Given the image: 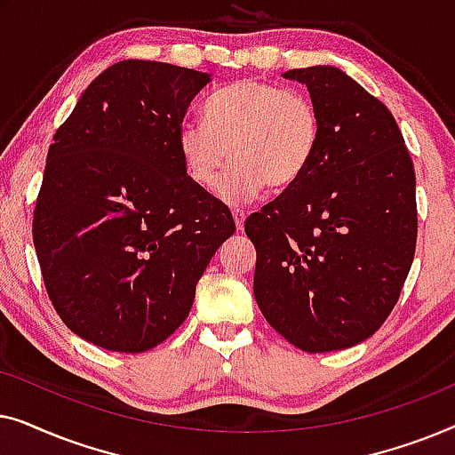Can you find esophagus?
<instances>
[{"label":"esophagus","mask_w":455,"mask_h":455,"mask_svg":"<svg viewBox=\"0 0 455 455\" xmlns=\"http://www.w3.org/2000/svg\"><path fill=\"white\" fill-rule=\"evenodd\" d=\"M232 217H234L235 228H238V229H244V221H246V213H244V211L234 209V211H232Z\"/></svg>","instance_id":"34e87169"}]
</instances>
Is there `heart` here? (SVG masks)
I'll return each mask as SVG.
<instances>
[{
    "label": "heart",
    "instance_id": "obj_1",
    "mask_svg": "<svg viewBox=\"0 0 455 455\" xmlns=\"http://www.w3.org/2000/svg\"><path fill=\"white\" fill-rule=\"evenodd\" d=\"M321 142L316 105L285 86L242 78L204 99L203 120L184 122L178 148L188 178L201 188L220 184L223 201L240 204L267 186L290 188L313 164Z\"/></svg>",
    "mask_w": 455,
    "mask_h": 455
}]
</instances>
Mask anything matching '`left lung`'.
<instances>
[{
    "mask_svg": "<svg viewBox=\"0 0 455 455\" xmlns=\"http://www.w3.org/2000/svg\"><path fill=\"white\" fill-rule=\"evenodd\" d=\"M321 116L307 173L244 223L257 248L254 298L304 352L369 339L414 260L416 176L391 111L338 68L290 70Z\"/></svg>",
    "mask_w": 455,
    "mask_h": 455,
    "instance_id": "8db88e82",
    "label": "left lung"
}]
</instances>
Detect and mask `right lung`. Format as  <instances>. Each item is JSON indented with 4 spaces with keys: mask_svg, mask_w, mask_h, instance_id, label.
Masks as SVG:
<instances>
[{
    "mask_svg": "<svg viewBox=\"0 0 455 455\" xmlns=\"http://www.w3.org/2000/svg\"><path fill=\"white\" fill-rule=\"evenodd\" d=\"M209 74L124 60L55 130L33 215L43 283L66 327L139 354L186 321L232 213L184 170L178 130Z\"/></svg>",
    "mask_w": 455,
    "mask_h": 455,
    "instance_id": "right-lung-1",
    "label": "right lung"
}]
</instances>
